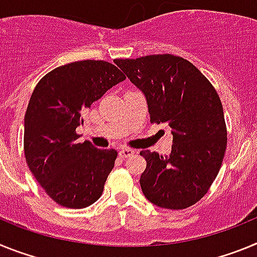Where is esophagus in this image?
<instances>
[{
	"instance_id": "1",
	"label": "esophagus",
	"mask_w": 257,
	"mask_h": 257,
	"mask_svg": "<svg viewBox=\"0 0 257 257\" xmlns=\"http://www.w3.org/2000/svg\"><path fill=\"white\" fill-rule=\"evenodd\" d=\"M134 154V149H130V148H122L121 151H119V157L121 158H128V157H131Z\"/></svg>"
}]
</instances>
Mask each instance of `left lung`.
Returning a JSON list of instances; mask_svg holds the SVG:
<instances>
[{
	"mask_svg": "<svg viewBox=\"0 0 257 257\" xmlns=\"http://www.w3.org/2000/svg\"><path fill=\"white\" fill-rule=\"evenodd\" d=\"M114 63L144 92L152 123L169 124L174 136L169 157L140 152L147 161L144 196L158 207H190L208 192L225 154L228 133L216 90L190 61L171 54Z\"/></svg>",
	"mask_w": 257,
	"mask_h": 257,
	"instance_id": "left-lung-1",
	"label": "left lung"
}]
</instances>
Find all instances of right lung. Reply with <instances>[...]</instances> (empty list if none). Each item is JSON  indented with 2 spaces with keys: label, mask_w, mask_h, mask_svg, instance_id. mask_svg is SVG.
I'll use <instances>...</instances> for the list:
<instances>
[{
  "label": "right lung",
  "mask_w": 257,
  "mask_h": 257,
  "mask_svg": "<svg viewBox=\"0 0 257 257\" xmlns=\"http://www.w3.org/2000/svg\"><path fill=\"white\" fill-rule=\"evenodd\" d=\"M126 79L112 63L81 60L60 65L40 79L24 117V154L47 196L67 208L100 198L117 151L78 143L82 114L109 88Z\"/></svg>",
  "instance_id": "right-lung-1"
}]
</instances>
